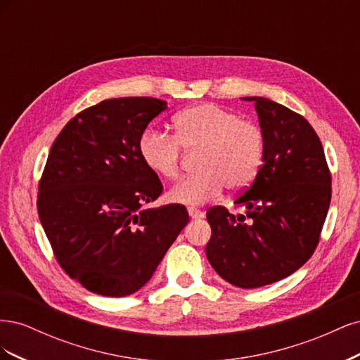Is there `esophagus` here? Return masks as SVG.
Here are the masks:
<instances>
[{"label":"esophagus","mask_w":360,"mask_h":360,"mask_svg":"<svg viewBox=\"0 0 360 360\" xmlns=\"http://www.w3.org/2000/svg\"><path fill=\"white\" fill-rule=\"evenodd\" d=\"M188 212H189V216L192 217V219H202L204 217V212L198 210V209H193V207H189Z\"/></svg>","instance_id":"obj_1"}]
</instances>
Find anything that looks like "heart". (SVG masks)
<instances>
[{
    "mask_svg": "<svg viewBox=\"0 0 360 360\" xmlns=\"http://www.w3.org/2000/svg\"><path fill=\"white\" fill-rule=\"evenodd\" d=\"M174 138L147 129L138 143L144 165L163 180L179 176L181 150H200V174L168 191L171 202L197 207L219 197L224 188L242 191L257 177L266 153L261 127L214 103H200L174 117Z\"/></svg>",
    "mask_w": 360,
    "mask_h": 360,
    "instance_id": "1",
    "label": "heart"
}]
</instances>
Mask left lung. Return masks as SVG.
Instances as JSON below:
<instances>
[{
  "label": "left lung",
  "instance_id": "left-lung-1",
  "mask_svg": "<svg viewBox=\"0 0 360 360\" xmlns=\"http://www.w3.org/2000/svg\"><path fill=\"white\" fill-rule=\"evenodd\" d=\"M254 102L266 153L255 180L234 204L207 212L212 237L205 255L216 274L238 288L284 279L314 254L328 214L332 179L321 141L302 115L266 97Z\"/></svg>",
  "mask_w": 360,
  "mask_h": 360
}]
</instances>
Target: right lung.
<instances>
[{
  "label": "right lung",
  "mask_w": 360,
  "mask_h": 360,
  "mask_svg": "<svg viewBox=\"0 0 360 360\" xmlns=\"http://www.w3.org/2000/svg\"><path fill=\"white\" fill-rule=\"evenodd\" d=\"M155 97L108 99L73 117L53 141L37 210L66 274L91 292L124 297L144 287L189 222L184 205L146 209L162 183L139 158Z\"/></svg>",
  "instance_id": "obj_1"
}]
</instances>
